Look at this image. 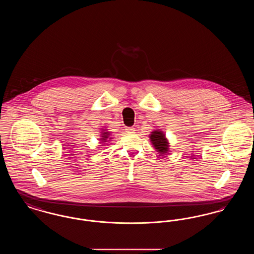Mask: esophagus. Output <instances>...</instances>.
<instances>
[{"mask_svg":"<svg viewBox=\"0 0 254 254\" xmlns=\"http://www.w3.org/2000/svg\"><path fill=\"white\" fill-rule=\"evenodd\" d=\"M126 132L134 133L135 132V128L132 127H127V128H126Z\"/></svg>","mask_w":254,"mask_h":254,"instance_id":"34e87169","label":"esophagus"}]
</instances>
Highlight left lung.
Here are the masks:
<instances>
[{"label":"left lung","instance_id":"left-lung-1","mask_svg":"<svg viewBox=\"0 0 254 254\" xmlns=\"http://www.w3.org/2000/svg\"><path fill=\"white\" fill-rule=\"evenodd\" d=\"M149 140L152 146L160 153V155H165L169 151V142L166 134L161 129H154L149 134Z\"/></svg>","mask_w":254,"mask_h":254}]
</instances>
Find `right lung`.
Masks as SVG:
<instances>
[{
    "instance_id": "add662e5",
    "label": "right lung",
    "mask_w": 254,
    "mask_h": 254,
    "mask_svg": "<svg viewBox=\"0 0 254 254\" xmlns=\"http://www.w3.org/2000/svg\"><path fill=\"white\" fill-rule=\"evenodd\" d=\"M112 137H111V132H109L107 128H101V132H100V144H105L108 143L109 141H111Z\"/></svg>"
}]
</instances>
